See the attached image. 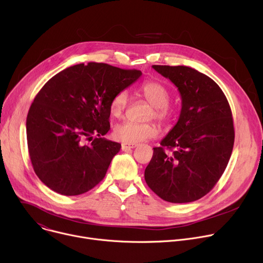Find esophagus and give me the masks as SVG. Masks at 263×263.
<instances>
[{
	"mask_svg": "<svg viewBox=\"0 0 263 263\" xmlns=\"http://www.w3.org/2000/svg\"><path fill=\"white\" fill-rule=\"evenodd\" d=\"M137 146V144H129V143H122L121 144V149L122 150H128V149H133Z\"/></svg>",
	"mask_w": 263,
	"mask_h": 263,
	"instance_id": "1",
	"label": "esophagus"
}]
</instances>
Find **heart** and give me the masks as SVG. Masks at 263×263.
Returning a JSON list of instances; mask_svg holds the SVG:
<instances>
[{
  "label": "heart",
  "mask_w": 263,
  "mask_h": 263,
  "mask_svg": "<svg viewBox=\"0 0 263 263\" xmlns=\"http://www.w3.org/2000/svg\"><path fill=\"white\" fill-rule=\"evenodd\" d=\"M142 95L146 100L153 106L149 118L155 117L157 120L166 122L170 118L168 110V103L170 100V94L167 87L156 81L145 82L141 89ZM128 94L126 91H120L114 95L110 104V112L114 117H120L125 112L128 104ZM157 133V128L152 122L146 124H137V122L125 121L115 126L113 135L116 139L124 143L134 144L146 141L148 138L154 137Z\"/></svg>",
  "instance_id": "heart-1"
}]
</instances>
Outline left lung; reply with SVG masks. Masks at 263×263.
I'll return each instance as SVG.
<instances>
[{
    "label": "left lung",
    "instance_id": "obj_1",
    "mask_svg": "<svg viewBox=\"0 0 263 263\" xmlns=\"http://www.w3.org/2000/svg\"><path fill=\"white\" fill-rule=\"evenodd\" d=\"M152 67L178 87L182 109L162 147L153 148L145 180L167 202H194L214 188L231 159L235 130L230 103L220 86L195 68Z\"/></svg>",
    "mask_w": 263,
    "mask_h": 263
}]
</instances>
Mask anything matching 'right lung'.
<instances>
[{
	"label": "right lung",
	"instance_id": "add662e5",
	"mask_svg": "<svg viewBox=\"0 0 263 263\" xmlns=\"http://www.w3.org/2000/svg\"><path fill=\"white\" fill-rule=\"evenodd\" d=\"M141 76L137 69L89 62L63 69L43 85L26 119L30 161L43 184L78 196L102 181L121 147L102 137L110 130L111 100Z\"/></svg>",
	"mask_w": 263,
	"mask_h": 263
}]
</instances>
